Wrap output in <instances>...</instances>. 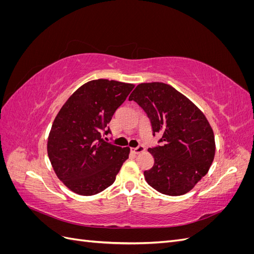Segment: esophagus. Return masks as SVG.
Returning a JSON list of instances; mask_svg holds the SVG:
<instances>
[{"label":"esophagus","instance_id":"obj_1","mask_svg":"<svg viewBox=\"0 0 254 254\" xmlns=\"http://www.w3.org/2000/svg\"><path fill=\"white\" fill-rule=\"evenodd\" d=\"M144 150H145L144 146H137V147H135V148H131V151H132L133 153H135V155H137V153L144 152Z\"/></svg>","mask_w":254,"mask_h":254}]
</instances>
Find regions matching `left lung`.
<instances>
[{
    "instance_id": "left-lung-1",
    "label": "left lung",
    "mask_w": 254,
    "mask_h": 254,
    "mask_svg": "<svg viewBox=\"0 0 254 254\" xmlns=\"http://www.w3.org/2000/svg\"><path fill=\"white\" fill-rule=\"evenodd\" d=\"M129 101L147 113L162 146L149 148L155 160L144 172L150 187L168 196L187 194L209 172L215 157V136L203 112L164 82L137 84Z\"/></svg>"
}]
</instances>
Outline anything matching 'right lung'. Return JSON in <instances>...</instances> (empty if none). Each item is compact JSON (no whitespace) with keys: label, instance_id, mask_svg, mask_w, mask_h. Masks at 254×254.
<instances>
[{"label":"right lung","instance_id":"1","mask_svg":"<svg viewBox=\"0 0 254 254\" xmlns=\"http://www.w3.org/2000/svg\"><path fill=\"white\" fill-rule=\"evenodd\" d=\"M133 83L95 79L76 90L61 107L51 128L48 155L58 179L74 193L92 196L115 181L130 148L102 139L113 114ZM110 130H106L105 134Z\"/></svg>","mask_w":254,"mask_h":254}]
</instances>
